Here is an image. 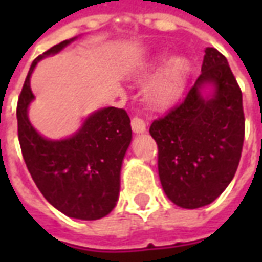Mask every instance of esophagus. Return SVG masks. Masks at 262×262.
Instances as JSON below:
<instances>
[{"mask_svg": "<svg viewBox=\"0 0 262 262\" xmlns=\"http://www.w3.org/2000/svg\"><path fill=\"white\" fill-rule=\"evenodd\" d=\"M132 130H133V133H136V135L144 133L146 132V123H144V120L137 118V116L133 118L132 119Z\"/></svg>", "mask_w": 262, "mask_h": 262, "instance_id": "1", "label": "esophagus"}]
</instances>
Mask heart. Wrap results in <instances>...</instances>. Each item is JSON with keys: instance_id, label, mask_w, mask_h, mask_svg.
<instances>
[{"instance_id": "b5f03b06", "label": "heart", "mask_w": 262, "mask_h": 262, "mask_svg": "<svg viewBox=\"0 0 262 262\" xmlns=\"http://www.w3.org/2000/svg\"><path fill=\"white\" fill-rule=\"evenodd\" d=\"M187 70L188 63L182 56H174L164 61L144 88L148 102L156 108L170 105L180 94Z\"/></svg>"}]
</instances>
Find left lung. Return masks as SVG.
Instances as JSON below:
<instances>
[{
    "mask_svg": "<svg viewBox=\"0 0 262 262\" xmlns=\"http://www.w3.org/2000/svg\"><path fill=\"white\" fill-rule=\"evenodd\" d=\"M201 71L181 102L150 126L161 187L185 209L206 206L222 195L244 142L243 95L226 57L206 48Z\"/></svg>",
    "mask_w": 262,
    "mask_h": 262,
    "instance_id": "1",
    "label": "left lung"
}]
</instances>
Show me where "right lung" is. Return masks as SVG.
<instances>
[{
	"instance_id": "right-lung-1",
	"label": "right lung",
	"mask_w": 262,
	"mask_h": 262,
	"mask_svg": "<svg viewBox=\"0 0 262 262\" xmlns=\"http://www.w3.org/2000/svg\"><path fill=\"white\" fill-rule=\"evenodd\" d=\"M75 39L56 45L32 63L18 99V137L26 167L46 201L69 217L97 220L111 213L119 199L120 170L132 142L127 114L114 106L98 109L64 139L45 137L28 116L35 99L31 77L37 63Z\"/></svg>"
}]
</instances>
